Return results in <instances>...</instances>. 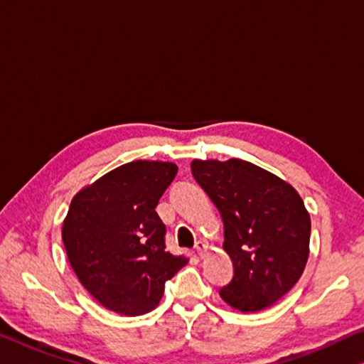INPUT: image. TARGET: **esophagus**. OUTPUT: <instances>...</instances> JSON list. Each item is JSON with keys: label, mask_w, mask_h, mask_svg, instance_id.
<instances>
[{"label": "esophagus", "mask_w": 364, "mask_h": 364, "mask_svg": "<svg viewBox=\"0 0 364 364\" xmlns=\"http://www.w3.org/2000/svg\"><path fill=\"white\" fill-rule=\"evenodd\" d=\"M206 249H208V245H206L205 240H198V242L195 244V250H197V254L200 257H203V254L206 252Z\"/></svg>", "instance_id": "34e87169"}]
</instances>
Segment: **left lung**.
<instances>
[{"mask_svg":"<svg viewBox=\"0 0 364 364\" xmlns=\"http://www.w3.org/2000/svg\"><path fill=\"white\" fill-rule=\"evenodd\" d=\"M192 174L220 210L234 277L220 289L242 312L275 304L303 275L311 218L299 193L282 178L242 159L192 161Z\"/></svg>","mask_w":364,"mask_h":364,"instance_id":"8db88e82","label":"left lung"}]
</instances>
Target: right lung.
I'll list each match as a JSON object with an SVG mask.
<instances>
[{
    "instance_id": "right-lung-1",
    "label": "right lung",
    "mask_w": 364,
    "mask_h": 364,
    "mask_svg": "<svg viewBox=\"0 0 364 364\" xmlns=\"http://www.w3.org/2000/svg\"><path fill=\"white\" fill-rule=\"evenodd\" d=\"M177 166L133 161L71 200L61 237L77 279L99 304L135 317L159 304L164 284L188 259L166 250L156 206Z\"/></svg>"
}]
</instances>
